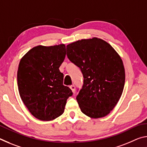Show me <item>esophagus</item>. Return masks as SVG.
<instances>
[{"instance_id":"34e87169","label":"esophagus","mask_w":147,"mask_h":147,"mask_svg":"<svg viewBox=\"0 0 147 147\" xmlns=\"http://www.w3.org/2000/svg\"><path fill=\"white\" fill-rule=\"evenodd\" d=\"M70 88H71V89L72 90V91H73V93H74V92H75V90H76V87H75V86L72 85V86H70Z\"/></svg>"}]
</instances>
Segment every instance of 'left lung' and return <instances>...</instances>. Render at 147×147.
Here are the masks:
<instances>
[{
	"label": "left lung",
	"instance_id": "8db88e82",
	"mask_svg": "<svg viewBox=\"0 0 147 147\" xmlns=\"http://www.w3.org/2000/svg\"><path fill=\"white\" fill-rule=\"evenodd\" d=\"M66 50L67 58L84 76L76 96L82 112L94 119L105 117L123 91L125 72L121 57L109 43L96 38L74 42Z\"/></svg>",
	"mask_w": 147,
	"mask_h": 147
}]
</instances>
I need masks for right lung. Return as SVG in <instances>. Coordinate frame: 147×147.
<instances>
[{"label": "right lung", "mask_w": 147, "mask_h": 147, "mask_svg": "<svg viewBox=\"0 0 147 147\" xmlns=\"http://www.w3.org/2000/svg\"><path fill=\"white\" fill-rule=\"evenodd\" d=\"M66 55L63 44L32 48L20 61L17 85L20 96L32 115L51 121L64 112L71 89L64 86L59 67Z\"/></svg>", "instance_id": "obj_1"}]
</instances>
